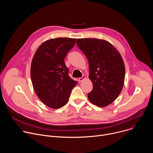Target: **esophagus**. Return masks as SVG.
<instances>
[{
  "mask_svg": "<svg viewBox=\"0 0 153 153\" xmlns=\"http://www.w3.org/2000/svg\"><path fill=\"white\" fill-rule=\"evenodd\" d=\"M85 79V75H83L82 77L79 78L78 80H79V82H82Z\"/></svg>",
  "mask_w": 153,
  "mask_h": 153,
  "instance_id": "esophagus-1",
  "label": "esophagus"
}]
</instances>
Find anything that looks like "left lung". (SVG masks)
<instances>
[{
	"instance_id": "obj_1",
	"label": "left lung",
	"mask_w": 153,
	"mask_h": 153,
	"mask_svg": "<svg viewBox=\"0 0 153 153\" xmlns=\"http://www.w3.org/2000/svg\"><path fill=\"white\" fill-rule=\"evenodd\" d=\"M77 45L89 62V78L93 90L90 101L99 107L113 103L123 86L125 68L123 59L109 42L97 39H77Z\"/></svg>"
}]
</instances>
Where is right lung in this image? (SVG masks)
<instances>
[{
	"label": "right lung",
	"instance_id": "1",
	"mask_svg": "<svg viewBox=\"0 0 153 153\" xmlns=\"http://www.w3.org/2000/svg\"><path fill=\"white\" fill-rule=\"evenodd\" d=\"M76 39H49L36 50L31 65V79L36 94L47 106L57 109L66 104L77 82L68 75L64 60Z\"/></svg>",
	"mask_w": 153,
	"mask_h": 153
}]
</instances>
